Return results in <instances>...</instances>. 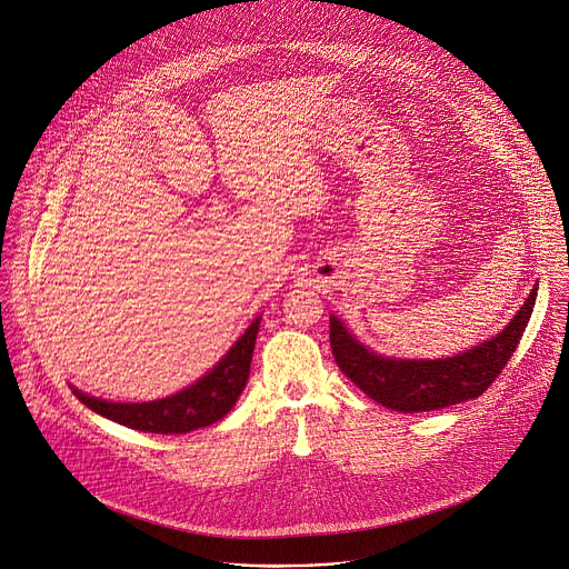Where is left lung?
<instances>
[{
    "label": "left lung",
    "instance_id": "1",
    "mask_svg": "<svg viewBox=\"0 0 569 569\" xmlns=\"http://www.w3.org/2000/svg\"><path fill=\"white\" fill-rule=\"evenodd\" d=\"M536 293L538 282L500 333L467 352L443 359L383 357L363 346L346 322L331 313V355L340 372L352 379V383H357L370 399L390 410L426 412L456 406L478 399L502 372L531 318Z\"/></svg>",
    "mask_w": 569,
    "mask_h": 569
}]
</instances>
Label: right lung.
Instances as JSON below:
<instances>
[{
    "label": "right lung",
    "instance_id": "obj_1",
    "mask_svg": "<svg viewBox=\"0 0 569 569\" xmlns=\"http://www.w3.org/2000/svg\"><path fill=\"white\" fill-rule=\"evenodd\" d=\"M260 320L262 316H258L247 327V331L236 340L231 350L217 361V366L210 372H206L192 386L166 399H154L143 403H119V401L91 397L73 386L71 390L96 415L134 430L181 435L197 428H206L229 415L238 403L251 375V359H253Z\"/></svg>",
    "mask_w": 569,
    "mask_h": 569
}]
</instances>
